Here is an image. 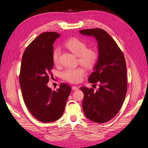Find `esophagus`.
I'll return each mask as SVG.
<instances>
[{
    "instance_id": "esophagus-1",
    "label": "esophagus",
    "mask_w": 148,
    "mask_h": 148,
    "mask_svg": "<svg viewBox=\"0 0 148 148\" xmlns=\"http://www.w3.org/2000/svg\"><path fill=\"white\" fill-rule=\"evenodd\" d=\"M72 89L73 90H77L79 89V88L77 87V86H74L72 87Z\"/></svg>"
}]
</instances>
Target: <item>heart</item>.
<instances>
[{
	"mask_svg": "<svg viewBox=\"0 0 148 148\" xmlns=\"http://www.w3.org/2000/svg\"><path fill=\"white\" fill-rule=\"evenodd\" d=\"M66 47L75 56H79L80 64L87 68H90L95 64L98 59L97 51L92 48L87 49V45L84 41L77 38H71L65 44ZM60 50L56 48L53 51V60L58 65L59 62ZM85 74V70L82 67L68 68L61 73L62 79L71 83H78L81 81Z\"/></svg>",
	"mask_w": 148,
	"mask_h": 148,
	"instance_id": "heart-1",
	"label": "heart"
}]
</instances>
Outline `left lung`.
I'll return each instance as SVG.
<instances>
[{
	"instance_id": "left-lung-1",
	"label": "left lung",
	"mask_w": 148,
	"mask_h": 148,
	"mask_svg": "<svg viewBox=\"0 0 148 148\" xmlns=\"http://www.w3.org/2000/svg\"><path fill=\"white\" fill-rule=\"evenodd\" d=\"M79 32L96 39L99 53L88 79L90 83H98L99 88L95 91L93 88H80L84 94L83 112L90 121L104 123L119 112L126 96L127 72L125 58L117 44L105 30L88 29Z\"/></svg>"
}]
</instances>
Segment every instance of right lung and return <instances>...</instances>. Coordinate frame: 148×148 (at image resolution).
I'll return each mask as SVG.
<instances>
[{"instance_id":"add662e5","label":"right lung","mask_w":148,"mask_h":148,"mask_svg":"<svg viewBox=\"0 0 148 148\" xmlns=\"http://www.w3.org/2000/svg\"><path fill=\"white\" fill-rule=\"evenodd\" d=\"M60 36L54 32L40 34L27 47L21 59L19 81L23 100L31 114L45 123L61 117L71 91L65 83L56 90L47 84L53 68V44Z\"/></svg>"}]
</instances>
